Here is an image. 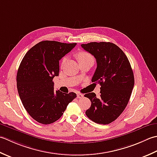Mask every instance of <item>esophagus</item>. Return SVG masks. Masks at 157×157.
<instances>
[{
	"label": "esophagus",
	"instance_id": "34e87169",
	"mask_svg": "<svg viewBox=\"0 0 157 157\" xmlns=\"http://www.w3.org/2000/svg\"><path fill=\"white\" fill-rule=\"evenodd\" d=\"M83 98V95L82 94H80V93H78V94H77V98L78 99H81Z\"/></svg>",
	"mask_w": 157,
	"mask_h": 157
}]
</instances>
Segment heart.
I'll list each match as a JSON object with an SVG mask.
<instances>
[{"label": "heart", "mask_w": 157, "mask_h": 157, "mask_svg": "<svg viewBox=\"0 0 157 157\" xmlns=\"http://www.w3.org/2000/svg\"><path fill=\"white\" fill-rule=\"evenodd\" d=\"M76 57H77V59L78 60V62H81V61L82 60H85V59H94L93 58V57L90 55V54L87 53V52H81L77 53V55H76ZM66 57L65 58H63L62 60V64L63 63L66 62Z\"/></svg>", "instance_id": "heart-1"}]
</instances>
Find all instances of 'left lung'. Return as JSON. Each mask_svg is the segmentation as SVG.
Here are the masks:
<instances>
[{
    "mask_svg": "<svg viewBox=\"0 0 157 157\" xmlns=\"http://www.w3.org/2000/svg\"><path fill=\"white\" fill-rule=\"evenodd\" d=\"M81 47L96 59L91 81L101 85L99 98L93 92L85 95L91 103L85 114L95 123L109 124L120 116L129 102L134 86L132 66L124 53L114 43L92 42Z\"/></svg>",
    "mask_w": 157,
    "mask_h": 157,
    "instance_id": "8db88e82",
    "label": "left lung"
}]
</instances>
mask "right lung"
<instances>
[{
    "mask_svg": "<svg viewBox=\"0 0 157 157\" xmlns=\"http://www.w3.org/2000/svg\"><path fill=\"white\" fill-rule=\"evenodd\" d=\"M76 44L41 41L32 47L21 61L17 74L18 94L28 113L39 123L56 122L76 97L74 92L54 91L53 82L59 75V61Z\"/></svg>",
    "mask_w": 157,
    "mask_h": 157,
    "instance_id": "obj_1",
    "label": "right lung"
}]
</instances>
